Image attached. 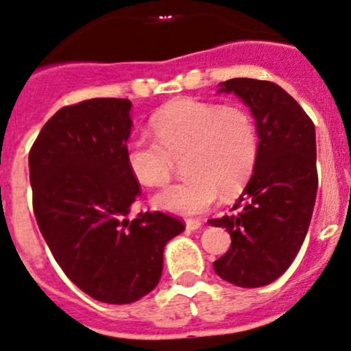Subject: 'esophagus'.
<instances>
[{
  "instance_id": "1",
  "label": "esophagus",
  "mask_w": 351,
  "mask_h": 351,
  "mask_svg": "<svg viewBox=\"0 0 351 351\" xmlns=\"http://www.w3.org/2000/svg\"><path fill=\"white\" fill-rule=\"evenodd\" d=\"M202 221L200 219H188L186 221V228H188L189 231H195V230H198V228H202Z\"/></svg>"
}]
</instances>
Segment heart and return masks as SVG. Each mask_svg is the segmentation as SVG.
Returning <instances> with one entry per match:
<instances>
[{"mask_svg": "<svg viewBox=\"0 0 351 351\" xmlns=\"http://www.w3.org/2000/svg\"><path fill=\"white\" fill-rule=\"evenodd\" d=\"M156 141L128 143L125 158L137 182L162 188L178 162L188 179L154 195V205L178 215L208 210L219 195L231 197L245 186L259 154L256 120L240 104L179 99L151 118Z\"/></svg>", "mask_w": 351, "mask_h": 351, "instance_id": "obj_1", "label": "heart"}]
</instances>
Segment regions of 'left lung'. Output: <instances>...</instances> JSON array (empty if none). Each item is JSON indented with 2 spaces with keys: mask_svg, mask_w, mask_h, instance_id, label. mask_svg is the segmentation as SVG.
Wrapping results in <instances>:
<instances>
[{
  "mask_svg": "<svg viewBox=\"0 0 351 351\" xmlns=\"http://www.w3.org/2000/svg\"><path fill=\"white\" fill-rule=\"evenodd\" d=\"M250 108L259 134L252 178L233 214L208 219L226 228L231 247L215 273L239 287H263L287 271L308 233L317 198L315 125L282 86L252 78L219 83Z\"/></svg>",
  "mask_w": 351,
  "mask_h": 351,
  "instance_id": "8db88e82",
  "label": "left lung"
}]
</instances>
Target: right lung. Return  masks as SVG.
Segmentation results:
<instances>
[{"mask_svg":"<svg viewBox=\"0 0 351 351\" xmlns=\"http://www.w3.org/2000/svg\"><path fill=\"white\" fill-rule=\"evenodd\" d=\"M128 99L66 106L45 123L29 151L33 208L48 249L85 294L128 304L160 282L163 249L184 231L163 212L128 219L141 197L127 167Z\"/></svg>","mask_w":351,"mask_h":351,"instance_id":"obj_1","label":"right lung"}]
</instances>
